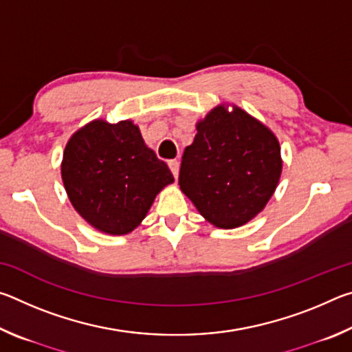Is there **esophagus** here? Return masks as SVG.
<instances>
[{"mask_svg":"<svg viewBox=\"0 0 352 352\" xmlns=\"http://www.w3.org/2000/svg\"><path fill=\"white\" fill-rule=\"evenodd\" d=\"M168 164H169V168H170V172L177 178L178 177V172H180V163H178L177 160H170Z\"/></svg>","mask_w":352,"mask_h":352,"instance_id":"esophagus-1","label":"esophagus"}]
</instances>
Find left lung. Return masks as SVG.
<instances>
[{
    "label": "left lung",
    "instance_id": "obj_1",
    "mask_svg": "<svg viewBox=\"0 0 352 352\" xmlns=\"http://www.w3.org/2000/svg\"><path fill=\"white\" fill-rule=\"evenodd\" d=\"M184 148L178 184L217 228H236L264 210L283 170L281 147L269 127L239 107L217 105L197 122Z\"/></svg>",
    "mask_w": 352,
    "mask_h": 352
}]
</instances>
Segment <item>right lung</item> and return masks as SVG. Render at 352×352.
<instances>
[{"label": "right lung", "mask_w": 352, "mask_h": 352, "mask_svg": "<svg viewBox=\"0 0 352 352\" xmlns=\"http://www.w3.org/2000/svg\"><path fill=\"white\" fill-rule=\"evenodd\" d=\"M62 180L71 205L88 223L122 236L142 222L160 190L174 183V175L146 146L132 121L94 119L65 147Z\"/></svg>", "instance_id": "obj_1"}]
</instances>
